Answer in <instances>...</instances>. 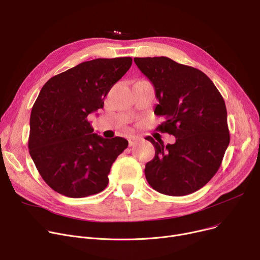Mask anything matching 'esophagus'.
I'll list each match as a JSON object with an SVG mask.
<instances>
[{"instance_id": "34e87169", "label": "esophagus", "mask_w": 260, "mask_h": 260, "mask_svg": "<svg viewBox=\"0 0 260 260\" xmlns=\"http://www.w3.org/2000/svg\"><path fill=\"white\" fill-rule=\"evenodd\" d=\"M139 141H140V138L137 137V136H129V137H128V144H129V146L136 145Z\"/></svg>"}]
</instances>
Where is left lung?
Instances as JSON below:
<instances>
[{"mask_svg": "<svg viewBox=\"0 0 260 260\" xmlns=\"http://www.w3.org/2000/svg\"><path fill=\"white\" fill-rule=\"evenodd\" d=\"M134 61L155 87V115L165 119L158 131L176 138L168 145L145 138L156 148L154 159L145 165L146 180L161 194H192L219 170L230 143L224 100L197 68L167 57Z\"/></svg>", "mask_w": 260, "mask_h": 260, "instance_id": "left-lung-1", "label": "left lung"}]
</instances>
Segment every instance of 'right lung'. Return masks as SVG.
I'll list each match as a JSON object with an SVG mask.
<instances>
[{
  "instance_id": "add662e5",
  "label": "right lung",
  "mask_w": 260,
  "mask_h": 260,
  "mask_svg": "<svg viewBox=\"0 0 260 260\" xmlns=\"http://www.w3.org/2000/svg\"><path fill=\"white\" fill-rule=\"evenodd\" d=\"M132 58L94 59L50 78L30 114L29 154L43 180L57 193L82 198L107 186L108 174L128 141L92 133L87 116L126 74Z\"/></svg>"
}]
</instances>
